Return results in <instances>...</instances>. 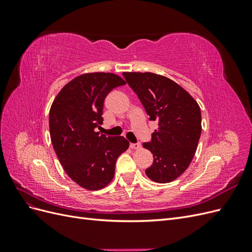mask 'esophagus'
<instances>
[{
  "label": "esophagus",
  "mask_w": 252,
  "mask_h": 252,
  "mask_svg": "<svg viewBox=\"0 0 252 252\" xmlns=\"http://www.w3.org/2000/svg\"><path fill=\"white\" fill-rule=\"evenodd\" d=\"M142 147V145L140 143H135V144H130V148L131 149H140Z\"/></svg>",
  "instance_id": "34e87169"
}]
</instances>
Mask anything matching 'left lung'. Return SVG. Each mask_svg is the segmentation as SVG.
<instances>
[{"label": "left lung", "mask_w": 252, "mask_h": 252, "mask_svg": "<svg viewBox=\"0 0 252 252\" xmlns=\"http://www.w3.org/2000/svg\"><path fill=\"white\" fill-rule=\"evenodd\" d=\"M149 120L158 128L143 147L154 155L147 177L157 183L178 179L191 163L202 132L199 104L178 83L152 72H123Z\"/></svg>", "instance_id": "8db88e82"}]
</instances>
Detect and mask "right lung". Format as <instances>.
<instances>
[{
  "label": "right lung",
  "instance_id": "obj_1",
  "mask_svg": "<svg viewBox=\"0 0 252 252\" xmlns=\"http://www.w3.org/2000/svg\"><path fill=\"white\" fill-rule=\"evenodd\" d=\"M126 82L111 72L78 75L60 90L49 111L53 149L63 169L87 190L107 186L117 158L129 147L124 136H106L95 131L103 124L104 100Z\"/></svg>",
  "mask_w": 252,
  "mask_h": 252
}]
</instances>
